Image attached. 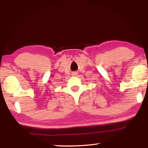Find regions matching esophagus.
<instances>
[{"label": "esophagus", "mask_w": 148, "mask_h": 148, "mask_svg": "<svg viewBox=\"0 0 148 148\" xmlns=\"http://www.w3.org/2000/svg\"><path fill=\"white\" fill-rule=\"evenodd\" d=\"M77 74V73L76 72H72V76H76Z\"/></svg>", "instance_id": "obj_1"}]
</instances>
